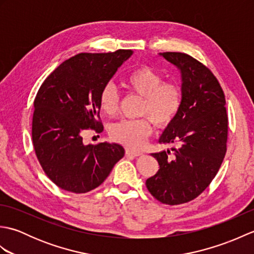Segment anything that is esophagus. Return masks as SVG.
<instances>
[{
  "mask_svg": "<svg viewBox=\"0 0 254 254\" xmlns=\"http://www.w3.org/2000/svg\"><path fill=\"white\" fill-rule=\"evenodd\" d=\"M126 155L127 156H133V157H136V156H141L142 153L138 152V150H134L131 148H127L126 149Z\"/></svg>",
  "mask_w": 254,
  "mask_h": 254,
  "instance_id": "esophagus-1",
  "label": "esophagus"
}]
</instances>
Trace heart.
I'll return each instance as SVG.
<instances>
[{
  "mask_svg": "<svg viewBox=\"0 0 254 254\" xmlns=\"http://www.w3.org/2000/svg\"><path fill=\"white\" fill-rule=\"evenodd\" d=\"M163 80V76L157 71L146 65L134 68L126 75L123 86L131 93L142 97L141 115L146 117L113 124L110 128L113 141L127 147H141L152 133L150 120L159 127H167L174 121L182 105V90L178 84ZM99 105L105 115L109 117L116 115L119 97L112 85L102 88Z\"/></svg>",
  "mask_w": 254,
  "mask_h": 254,
  "instance_id": "b5f03b06",
  "label": "heart"
}]
</instances>
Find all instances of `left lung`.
Returning a JSON list of instances; mask_svg holds the SVG:
<instances>
[{
	"label": "left lung",
	"mask_w": 254,
	"mask_h": 254,
	"mask_svg": "<svg viewBox=\"0 0 254 254\" xmlns=\"http://www.w3.org/2000/svg\"><path fill=\"white\" fill-rule=\"evenodd\" d=\"M181 73L182 105L161 134L170 150L154 153L159 169L146 180L159 202L178 205L198 196L216 176L227 149L228 117L217 78L195 59L181 52L159 53Z\"/></svg>",
	"instance_id": "8db88e82"
}]
</instances>
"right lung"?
Listing matches in <instances>:
<instances>
[{
    "mask_svg": "<svg viewBox=\"0 0 254 254\" xmlns=\"http://www.w3.org/2000/svg\"><path fill=\"white\" fill-rule=\"evenodd\" d=\"M132 53H79L60 64L38 90L32 144L46 175L62 190H94L124 156V148L116 143L85 145L83 134L88 128L104 130L100 93Z\"/></svg>",
    "mask_w": 254,
    "mask_h": 254,
    "instance_id": "add662e5",
    "label": "right lung"
}]
</instances>
